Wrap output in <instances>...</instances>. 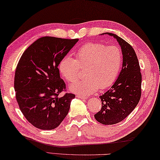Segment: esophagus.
<instances>
[{
	"instance_id": "esophagus-1",
	"label": "esophagus",
	"mask_w": 160,
	"mask_h": 160,
	"mask_svg": "<svg viewBox=\"0 0 160 160\" xmlns=\"http://www.w3.org/2000/svg\"><path fill=\"white\" fill-rule=\"evenodd\" d=\"M76 97L79 98H80V99H82V100H85V99H87V97H82V96H80V95H77V96H76Z\"/></svg>"
}]
</instances>
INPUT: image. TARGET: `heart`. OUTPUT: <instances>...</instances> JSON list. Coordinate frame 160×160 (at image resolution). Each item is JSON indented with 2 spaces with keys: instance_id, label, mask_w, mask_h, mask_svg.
Instances as JSON below:
<instances>
[{
  "instance_id": "1",
  "label": "heart",
  "mask_w": 160,
  "mask_h": 160,
  "mask_svg": "<svg viewBox=\"0 0 160 160\" xmlns=\"http://www.w3.org/2000/svg\"><path fill=\"white\" fill-rule=\"evenodd\" d=\"M122 63V55L118 47L88 42L76 52L75 59L69 56L63 57L59 63V69L66 81L73 82L78 79L80 68H85V79L72 84L69 89L75 94L89 96L99 88L103 89L112 85Z\"/></svg>"
}]
</instances>
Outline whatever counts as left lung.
<instances>
[{
    "label": "left lung",
    "instance_id": "1",
    "mask_svg": "<svg viewBox=\"0 0 160 160\" xmlns=\"http://www.w3.org/2000/svg\"><path fill=\"white\" fill-rule=\"evenodd\" d=\"M117 40L122 54V66L109 90L100 96L102 107L94 115L98 122L115 124L125 119L139 102L141 96V73L138 58L133 48L116 34L104 33Z\"/></svg>",
    "mask_w": 160,
    "mask_h": 160
}]
</instances>
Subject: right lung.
Wrapping results in <instances>:
<instances>
[{"label": "right lung", "mask_w": 160, "mask_h": 160, "mask_svg": "<svg viewBox=\"0 0 160 160\" xmlns=\"http://www.w3.org/2000/svg\"><path fill=\"white\" fill-rule=\"evenodd\" d=\"M78 40L40 38L20 58L14 75L16 98L26 119L38 129L57 128L68 114L75 95L59 97L66 85L58 66Z\"/></svg>", "instance_id": "right-lung-1"}]
</instances>
